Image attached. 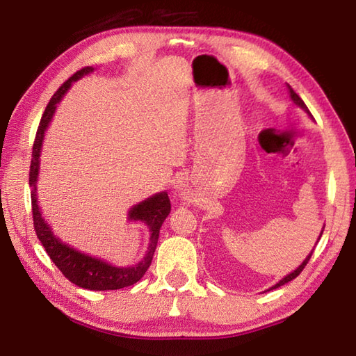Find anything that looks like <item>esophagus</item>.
Here are the masks:
<instances>
[{"label": "esophagus", "instance_id": "esophagus-1", "mask_svg": "<svg viewBox=\"0 0 356 356\" xmlns=\"http://www.w3.org/2000/svg\"><path fill=\"white\" fill-rule=\"evenodd\" d=\"M182 195H184V199H186V195H185V194H182Z\"/></svg>", "mask_w": 356, "mask_h": 356}]
</instances>
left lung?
Here are the masks:
<instances>
[{"mask_svg":"<svg viewBox=\"0 0 356 356\" xmlns=\"http://www.w3.org/2000/svg\"><path fill=\"white\" fill-rule=\"evenodd\" d=\"M287 90H289L291 99H292V101H293L295 104H297V105H298V107H301V108H303V110H305V111L307 113V115H309V116H312V115H311V111H309V110H307V107H306V104L303 102V99H301V97H300V96H298L297 93H295V92H293V90H292V87H291V86H287ZM323 229H324V228H323ZM321 234H323V231H321ZM321 234H320V237H321ZM311 257H312V252H311V254H309V255L306 257V259H305V261H303V263H301V264H300V266H298L297 269H295L293 272H291V274H289V275H286V277H284L283 280H280V282H278V283H277L275 286H272V287H270V289H277V287H280V286H283V284H286V283H289V282H292V280H293V278H297V277H298V275L301 274V270H303V269L306 268V264H307V261H309V260H311ZM270 289H269V291H270Z\"/></svg>","mask_w":356,"mask_h":356,"instance_id":"8db88e82","label":"left lung"}]
</instances>
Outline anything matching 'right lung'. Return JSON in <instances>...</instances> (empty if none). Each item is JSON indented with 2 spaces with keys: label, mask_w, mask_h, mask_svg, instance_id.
Returning <instances> with one entry per match:
<instances>
[{
  "label": "right lung",
  "mask_w": 356,
  "mask_h": 356,
  "mask_svg": "<svg viewBox=\"0 0 356 356\" xmlns=\"http://www.w3.org/2000/svg\"><path fill=\"white\" fill-rule=\"evenodd\" d=\"M93 72L92 67H84V69L78 70L76 73L67 79L64 84L56 90L53 95L47 108H45L44 115L41 118L40 127H38L36 138L33 142V151H32V163H30V174H29V184L32 186V214H33V226L38 238L42 243L45 252L49 254L51 261L56 264L58 269L63 272L67 280H70L73 284L79 287H84L88 291H116L122 289V287L131 286L138 283L139 280L145 274L149 268L151 260L157 246L159 240V231L163 220L168 217L171 211V203L168 199V194L165 191L154 194L153 197L143 200L138 205H134L130 213H128V220H140L145 223L149 232V245L145 257L134 266L128 268H116L113 264L104 261L101 259H95L92 255H87L84 252H79L76 249L63 243L61 240L55 237L51 232L50 226L45 223L41 216L40 207L36 202V182H38V172H40V154L42 147V139L45 130L51 120L53 113L56 110V104L61 101V97L67 90L70 88L74 81Z\"/></svg>",
  "instance_id": "add662e5"
}]
</instances>
